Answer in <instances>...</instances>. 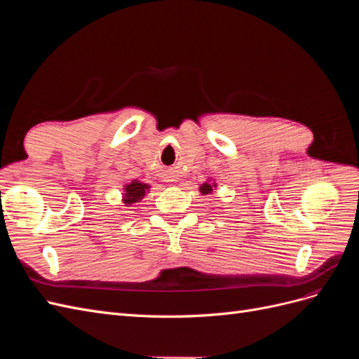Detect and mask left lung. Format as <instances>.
Returning <instances> with one entry per match:
<instances>
[{
	"label": "left lung",
	"mask_w": 359,
	"mask_h": 359,
	"mask_svg": "<svg viewBox=\"0 0 359 359\" xmlns=\"http://www.w3.org/2000/svg\"><path fill=\"white\" fill-rule=\"evenodd\" d=\"M211 191H212V186H210L208 182H203L202 187H201V193H202V194H208V193H211Z\"/></svg>",
	"instance_id": "left-lung-1"
}]
</instances>
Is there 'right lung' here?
Masks as SVG:
<instances>
[{"instance_id": "add662e5", "label": "right lung", "mask_w": 359, "mask_h": 359, "mask_svg": "<svg viewBox=\"0 0 359 359\" xmlns=\"http://www.w3.org/2000/svg\"><path fill=\"white\" fill-rule=\"evenodd\" d=\"M149 187L147 186V184H142L140 181L135 180L130 184H127L126 189H124V203H135L137 201L142 199L145 196V191L148 190Z\"/></svg>"}]
</instances>
